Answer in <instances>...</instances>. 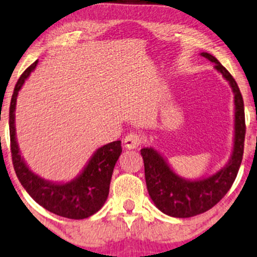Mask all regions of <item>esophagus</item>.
I'll return each instance as SVG.
<instances>
[{
  "mask_svg": "<svg viewBox=\"0 0 257 257\" xmlns=\"http://www.w3.org/2000/svg\"><path fill=\"white\" fill-rule=\"evenodd\" d=\"M123 142H124V147L126 149H135L141 143V138H140V135L135 134V133H131V134L125 136Z\"/></svg>",
  "mask_w": 257,
  "mask_h": 257,
  "instance_id": "obj_1",
  "label": "esophagus"
}]
</instances>
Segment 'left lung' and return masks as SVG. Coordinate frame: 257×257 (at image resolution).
<instances>
[{
	"label": "left lung",
	"mask_w": 257,
	"mask_h": 257,
	"mask_svg": "<svg viewBox=\"0 0 257 257\" xmlns=\"http://www.w3.org/2000/svg\"><path fill=\"white\" fill-rule=\"evenodd\" d=\"M201 56L215 64V69L228 81L234 93V146L230 159L223 168L213 175L197 180H188L176 174L167 160L153 147L141 149L149 196L162 213L173 217L196 216L220 202L234 183L243 156L245 122L240 89L234 77L216 57L208 53H201Z\"/></svg>",
	"instance_id": "1"
}]
</instances>
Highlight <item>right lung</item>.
Masks as SVG:
<instances>
[{"instance_id": "add662e5", "label": "right lung", "mask_w": 257, "mask_h": 257, "mask_svg": "<svg viewBox=\"0 0 257 257\" xmlns=\"http://www.w3.org/2000/svg\"><path fill=\"white\" fill-rule=\"evenodd\" d=\"M37 62L35 61L27 68L19 78L10 102L9 132L14 169L27 193L44 209L73 220L87 218L100 210L107 201L114 167L122 153L121 141L110 142L98 148L80 175L69 182H51L32 172L21 156L16 141L15 109L19 91L35 70Z\"/></svg>"}]
</instances>
